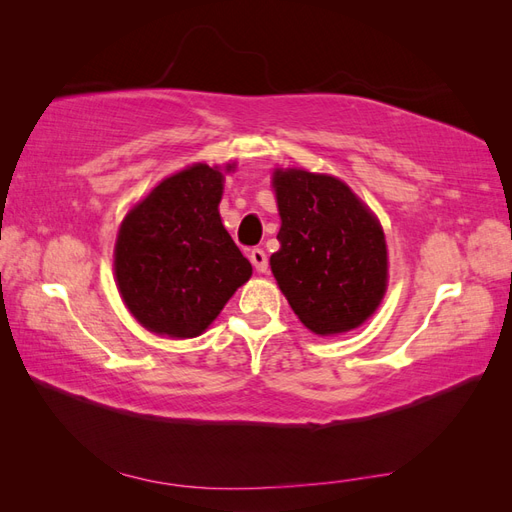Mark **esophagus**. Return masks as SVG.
Returning a JSON list of instances; mask_svg holds the SVG:
<instances>
[{
    "instance_id": "obj_1",
    "label": "esophagus",
    "mask_w": 512,
    "mask_h": 512,
    "mask_svg": "<svg viewBox=\"0 0 512 512\" xmlns=\"http://www.w3.org/2000/svg\"><path fill=\"white\" fill-rule=\"evenodd\" d=\"M250 260H252L254 269H256V271H260V273H265V271L269 269L267 254H265V250H260V247H254V250L250 252Z\"/></svg>"
}]
</instances>
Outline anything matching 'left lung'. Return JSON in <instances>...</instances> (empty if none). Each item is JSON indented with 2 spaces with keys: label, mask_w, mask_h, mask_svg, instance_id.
Instances as JSON below:
<instances>
[{
  "label": "left lung",
  "mask_w": 512,
  "mask_h": 512,
  "mask_svg": "<svg viewBox=\"0 0 512 512\" xmlns=\"http://www.w3.org/2000/svg\"><path fill=\"white\" fill-rule=\"evenodd\" d=\"M282 228L271 271L309 331L356 329L386 290V243L378 220L344 181L275 170Z\"/></svg>",
  "instance_id": "left-lung-1"
}]
</instances>
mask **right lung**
Instances as JSON below:
<instances>
[{"label":"right lung","instance_id":"1","mask_svg":"<svg viewBox=\"0 0 512 512\" xmlns=\"http://www.w3.org/2000/svg\"><path fill=\"white\" fill-rule=\"evenodd\" d=\"M220 198V170L194 164L164 179L123 220L115 245L117 284L149 331L200 335L250 280V260L222 226Z\"/></svg>","mask_w":512,"mask_h":512}]
</instances>
